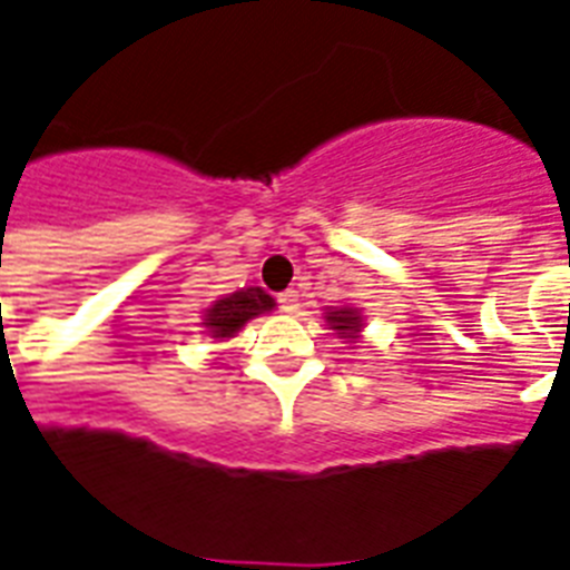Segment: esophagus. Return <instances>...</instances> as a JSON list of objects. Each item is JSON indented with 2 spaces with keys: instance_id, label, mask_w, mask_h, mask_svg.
I'll return each instance as SVG.
<instances>
[{
  "instance_id": "1",
  "label": "esophagus",
  "mask_w": 570,
  "mask_h": 570,
  "mask_svg": "<svg viewBox=\"0 0 570 570\" xmlns=\"http://www.w3.org/2000/svg\"><path fill=\"white\" fill-rule=\"evenodd\" d=\"M277 307L284 309V313H298L301 307V298L295 289H286L284 295H277Z\"/></svg>"
}]
</instances>
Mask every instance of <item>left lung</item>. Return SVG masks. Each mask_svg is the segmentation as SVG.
Wrapping results in <instances>:
<instances>
[{"mask_svg": "<svg viewBox=\"0 0 570 570\" xmlns=\"http://www.w3.org/2000/svg\"><path fill=\"white\" fill-rule=\"evenodd\" d=\"M327 322L333 324V330L344 333V338H353V333H358V313L356 309H333L327 315Z\"/></svg>", "mask_w": 570, "mask_h": 570, "instance_id": "1", "label": "left lung"}]
</instances>
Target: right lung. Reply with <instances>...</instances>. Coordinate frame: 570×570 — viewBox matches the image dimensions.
Segmentation results:
<instances>
[{
	"mask_svg": "<svg viewBox=\"0 0 570 570\" xmlns=\"http://www.w3.org/2000/svg\"><path fill=\"white\" fill-rule=\"evenodd\" d=\"M275 307L272 295H266L261 286H248L240 293H232L228 298H219L208 315H205V327L212 330L214 338H226L243 327L248 318H255L261 313H269Z\"/></svg>",
	"mask_w": 570,
	"mask_h": 570,
	"instance_id": "right-lung-1",
	"label": "right lung"
}]
</instances>
